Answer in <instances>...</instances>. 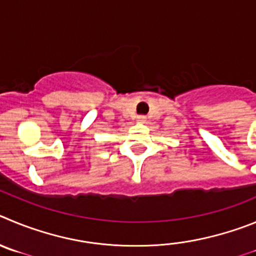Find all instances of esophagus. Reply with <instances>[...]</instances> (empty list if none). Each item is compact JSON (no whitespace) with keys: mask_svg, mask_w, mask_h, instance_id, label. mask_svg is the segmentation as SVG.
Wrapping results in <instances>:
<instances>
[{"mask_svg":"<svg viewBox=\"0 0 256 256\" xmlns=\"http://www.w3.org/2000/svg\"><path fill=\"white\" fill-rule=\"evenodd\" d=\"M138 121H139V122H142V124H144L145 121H146V117H145V116H139V117H138Z\"/></svg>","mask_w":256,"mask_h":256,"instance_id":"esophagus-1","label":"esophagus"}]
</instances>
